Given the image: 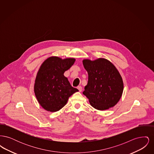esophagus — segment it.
Returning a JSON list of instances; mask_svg holds the SVG:
<instances>
[{"label":"esophagus","instance_id":"esophagus-1","mask_svg":"<svg viewBox=\"0 0 154 154\" xmlns=\"http://www.w3.org/2000/svg\"><path fill=\"white\" fill-rule=\"evenodd\" d=\"M77 89H79V91L80 92H81V91H82V87H81V86H78V87H77Z\"/></svg>","mask_w":154,"mask_h":154}]
</instances>
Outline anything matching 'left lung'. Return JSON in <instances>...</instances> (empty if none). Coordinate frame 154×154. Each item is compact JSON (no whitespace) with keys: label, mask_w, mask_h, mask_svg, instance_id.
I'll return each instance as SVG.
<instances>
[{"label":"left lung","mask_w":154,"mask_h":154,"mask_svg":"<svg viewBox=\"0 0 154 154\" xmlns=\"http://www.w3.org/2000/svg\"><path fill=\"white\" fill-rule=\"evenodd\" d=\"M88 74L87 85L83 94L91 105L98 110H106L117 104L122 95V78L110 61L105 58L82 60Z\"/></svg>","instance_id":"left-lung-1"}]
</instances>
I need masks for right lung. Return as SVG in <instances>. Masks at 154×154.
Here are the masks:
<instances>
[{
  "label": "right lung",
  "mask_w": 154,
  "mask_h": 154,
  "mask_svg": "<svg viewBox=\"0 0 154 154\" xmlns=\"http://www.w3.org/2000/svg\"><path fill=\"white\" fill-rule=\"evenodd\" d=\"M73 58L50 57L40 67L34 84L37 100L44 110L56 112L63 107L74 93L79 90L71 86L64 73L75 62Z\"/></svg>",
  "instance_id": "obj_1"
}]
</instances>
